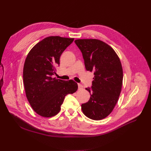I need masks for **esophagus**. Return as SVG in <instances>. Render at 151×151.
Wrapping results in <instances>:
<instances>
[{
    "mask_svg": "<svg viewBox=\"0 0 151 151\" xmlns=\"http://www.w3.org/2000/svg\"><path fill=\"white\" fill-rule=\"evenodd\" d=\"M78 89H83V86L81 84H78Z\"/></svg>",
    "mask_w": 151,
    "mask_h": 151,
    "instance_id": "obj_1",
    "label": "esophagus"
}]
</instances>
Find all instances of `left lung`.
<instances>
[{"mask_svg": "<svg viewBox=\"0 0 151 151\" xmlns=\"http://www.w3.org/2000/svg\"><path fill=\"white\" fill-rule=\"evenodd\" d=\"M75 42L82 53L86 70L95 75L91 89L86 88L90 99L81 105L82 110L91 119L101 120L111 113L121 93L123 72L120 59L102 41L81 39Z\"/></svg>", "mask_w": 151, "mask_h": 151, "instance_id": "8db88e82", "label": "left lung"}]
</instances>
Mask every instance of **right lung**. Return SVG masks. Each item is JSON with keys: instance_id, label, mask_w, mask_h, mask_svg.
<instances>
[{"instance_id": "right-lung-1", "label": "right lung", "mask_w": 151, "mask_h": 151, "mask_svg": "<svg viewBox=\"0 0 151 151\" xmlns=\"http://www.w3.org/2000/svg\"><path fill=\"white\" fill-rule=\"evenodd\" d=\"M74 38L49 36L33 47L25 60L23 82L28 102L38 115L51 117L59 113L67 94L78 89V84L52 78L60 58Z\"/></svg>"}]
</instances>
